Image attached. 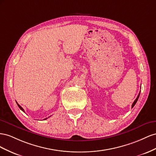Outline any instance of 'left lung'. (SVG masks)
Listing matches in <instances>:
<instances>
[{
  "label": "left lung",
  "instance_id": "8db88e82",
  "mask_svg": "<svg viewBox=\"0 0 156 156\" xmlns=\"http://www.w3.org/2000/svg\"><path fill=\"white\" fill-rule=\"evenodd\" d=\"M140 91L139 92V95H138V96H137V97H136V99L135 100V101L133 102V105H132V108L133 107V106H134L135 105V104L136 103V102H137V101H138V99H139V96H140Z\"/></svg>",
  "mask_w": 156,
  "mask_h": 156
}]
</instances>
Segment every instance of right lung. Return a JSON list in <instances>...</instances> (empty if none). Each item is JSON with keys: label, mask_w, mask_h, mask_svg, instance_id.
<instances>
[{"label": "right lung", "mask_w": 156, "mask_h": 156, "mask_svg": "<svg viewBox=\"0 0 156 156\" xmlns=\"http://www.w3.org/2000/svg\"><path fill=\"white\" fill-rule=\"evenodd\" d=\"M17 106H19V108H20V109H21V110L22 111H23V112H25V110H23V108H22V107H21V106H20V105L18 104V103H17ZM47 119V118H45V119H44V120H45V119Z\"/></svg>", "instance_id": "obj_1"}]
</instances>
